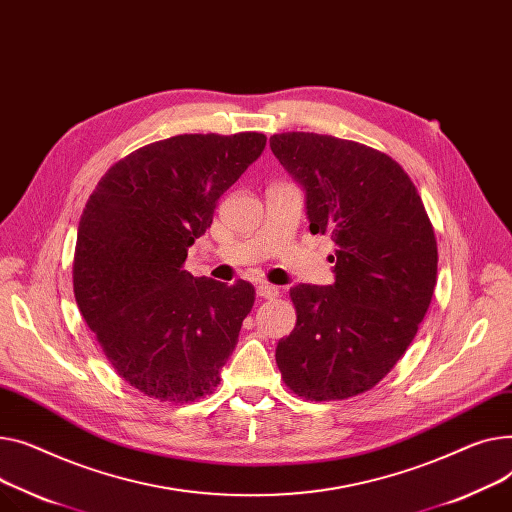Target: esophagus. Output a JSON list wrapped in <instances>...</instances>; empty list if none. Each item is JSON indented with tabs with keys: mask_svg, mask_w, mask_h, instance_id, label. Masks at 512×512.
<instances>
[{
	"mask_svg": "<svg viewBox=\"0 0 512 512\" xmlns=\"http://www.w3.org/2000/svg\"><path fill=\"white\" fill-rule=\"evenodd\" d=\"M256 293H258L260 297H264V299H273V297L279 295V287L270 285V283H260V285L256 287Z\"/></svg>",
	"mask_w": 512,
	"mask_h": 512,
	"instance_id": "esophagus-1",
	"label": "esophagus"
}]
</instances>
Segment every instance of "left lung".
<instances>
[{
	"label": "left lung",
	"instance_id": "left-lung-1",
	"mask_svg": "<svg viewBox=\"0 0 512 512\" xmlns=\"http://www.w3.org/2000/svg\"><path fill=\"white\" fill-rule=\"evenodd\" d=\"M270 150L306 190L310 231L337 246L333 285L291 287L297 322L277 366L302 399L362 395L395 368L430 308L434 227L405 169L376 148L285 132Z\"/></svg>",
	"mask_w": 512,
	"mask_h": 512
}]
</instances>
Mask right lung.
Returning a JSON list of instances; mask_svg holds the SVG:
<instances>
[{
    "mask_svg": "<svg viewBox=\"0 0 512 512\" xmlns=\"http://www.w3.org/2000/svg\"><path fill=\"white\" fill-rule=\"evenodd\" d=\"M264 146L258 132L146 144L109 167L86 202L76 304L113 370L146 397L190 403L221 382L256 293L248 281L192 277L184 262Z\"/></svg>",
    "mask_w": 512,
    "mask_h": 512,
    "instance_id": "add662e5",
    "label": "right lung"
}]
</instances>
